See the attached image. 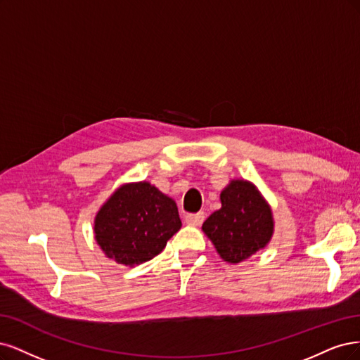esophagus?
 Instances as JSON below:
<instances>
[{"label": "esophagus", "instance_id": "esophagus-1", "mask_svg": "<svg viewBox=\"0 0 360 360\" xmlns=\"http://www.w3.org/2000/svg\"><path fill=\"white\" fill-rule=\"evenodd\" d=\"M205 219V214L203 212H197V214H188L185 215V223L190 226H200Z\"/></svg>", "mask_w": 360, "mask_h": 360}]
</instances>
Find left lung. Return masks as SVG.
<instances>
[{
    "label": "left lung",
    "mask_w": 360,
    "mask_h": 360,
    "mask_svg": "<svg viewBox=\"0 0 360 360\" xmlns=\"http://www.w3.org/2000/svg\"><path fill=\"white\" fill-rule=\"evenodd\" d=\"M221 210L215 211L202 229L229 263H239L269 242L274 221L260 193L247 181H231L221 191Z\"/></svg>",
    "instance_id": "1"
}]
</instances>
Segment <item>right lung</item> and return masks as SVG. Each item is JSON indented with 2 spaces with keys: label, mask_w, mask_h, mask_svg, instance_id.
I'll list each match as a JSON object with an SVG mask.
<instances>
[{
  "label": "right lung",
  "mask_w": 360,
  "mask_h": 360,
  "mask_svg": "<svg viewBox=\"0 0 360 360\" xmlns=\"http://www.w3.org/2000/svg\"><path fill=\"white\" fill-rule=\"evenodd\" d=\"M178 206L148 182L124 185L96 217V239L106 256L125 266L154 259L181 229Z\"/></svg>",
  "instance_id": "1"
}]
</instances>
